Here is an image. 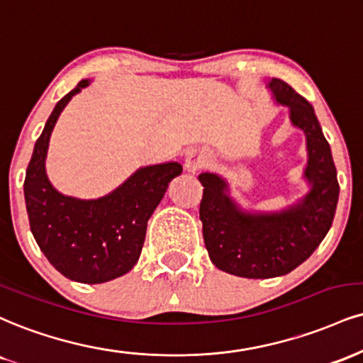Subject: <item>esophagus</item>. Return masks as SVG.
<instances>
[{"label":"esophagus","instance_id":"1","mask_svg":"<svg viewBox=\"0 0 363 363\" xmlns=\"http://www.w3.org/2000/svg\"><path fill=\"white\" fill-rule=\"evenodd\" d=\"M209 162V155L203 150H191L187 152L186 160H184V167L187 172H196V170L203 169L204 165H208Z\"/></svg>","mask_w":363,"mask_h":363}]
</instances>
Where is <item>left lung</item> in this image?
<instances>
[{"mask_svg":"<svg viewBox=\"0 0 363 363\" xmlns=\"http://www.w3.org/2000/svg\"><path fill=\"white\" fill-rule=\"evenodd\" d=\"M274 99L289 108L291 123L306 135L304 198L281 211H243L228 196V184L213 172L199 176L204 245L220 270L247 279L286 276L320 247L333 223L340 186L330 143L313 106L281 79H270Z\"/></svg>","mask_w":363,"mask_h":363,"instance_id":"obj_1","label":"left lung"}]
</instances>
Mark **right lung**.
Listing matches in <instances>:
<instances>
[{"label": "right lung", "instance_id": "right-lung-1", "mask_svg": "<svg viewBox=\"0 0 363 363\" xmlns=\"http://www.w3.org/2000/svg\"><path fill=\"white\" fill-rule=\"evenodd\" d=\"M89 86L82 79L55 104L30 159L23 193L35 242L54 267L71 281L101 284L133 269L145 242L147 221L169 182L182 172L179 162L140 167L121 186L98 199L64 196L45 172L49 140L57 118Z\"/></svg>", "mask_w": 363, "mask_h": 363}]
</instances>
